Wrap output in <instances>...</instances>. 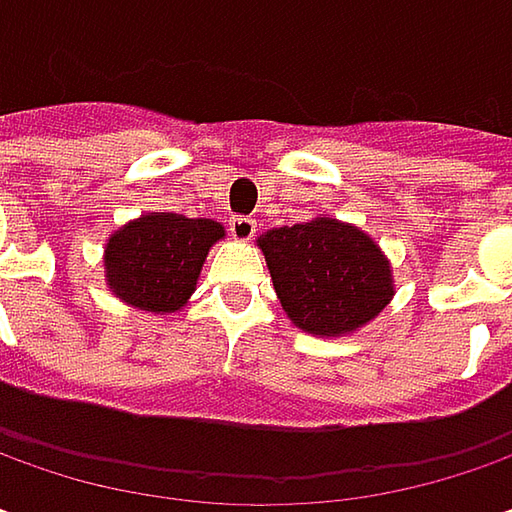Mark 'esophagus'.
<instances>
[{
    "label": "esophagus",
    "mask_w": 512,
    "mask_h": 512,
    "mask_svg": "<svg viewBox=\"0 0 512 512\" xmlns=\"http://www.w3.org/2000/svg\"><path fill=\"white\" fill-rule=\"evenodd\" d=\"M230 236H233L236 242H250V239L256 236V222L247 219V216H233V219H230Z\"/></svg>",
    "instance_id": "obj_1"
}]
</instances>
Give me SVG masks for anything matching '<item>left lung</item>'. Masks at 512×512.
I'll use <instances>...</instances> for the list:
<instances>
[{
	"label": "left lung",
	"instance_id": "8db88e82",
	"mask_svg": "<svg viewBox=\"0 0 512 512\" xmlns=\"http://www.w3.org/2000/svg\"><path fill=\"white\" fill-rule=\"evenodd\" d=\"M287 319L319 339L370 325L390 305L393 267L362 227L316 216L256 239Z\"/></svg>",
	"mask_w": 512,
	"mask_h": 512
}]
</instances>
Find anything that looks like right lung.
Instances as JSON below:
<instances>
[{
	"label": "right lung",
	"instance_id": "obj_1",
	"mask_svg": "<svg viewBox=\"0 0 512 512\" xmlns=\"http://www.w3.org/2000/svg\"><path fill=\"white\" fill-rule=\"evenodd\" d=\"M225 239L213 219L142 213L105 242V285L125 305L168 316L187 305L210 247Z\"/></svg>",
	"mask_w": 512,
	"mask_h": 512
}]
</instances>
